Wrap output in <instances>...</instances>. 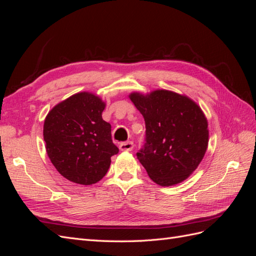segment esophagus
I'll list each match as a JSON object with an SVG mask.
<instances>
[{"instance_id": "1", "label": "esophagus", "mask_w": 256, "mask_h": 256, "mask_svg": "<svg viewBox=\"0 0 256 256\" xmlns=\"http://www.w3.org/2000/svg\"><path fill=\"white\" fill-rule=\"evenodd\" d=\"M120 150L122 152H131L134 150V143L131 141H128V142H122L120 143Z\"/></svg>"}]
</instances>
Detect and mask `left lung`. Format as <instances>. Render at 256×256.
I'll return each mask as SVG.
<instances>
[{"label": "left lung", "mask_w": 256, "mask_h": 256, "mask_svg": "<svg viewBox=\"0 0 256 256\" xmlns=\"http://www.w3.org/2000/svg\"><path fill=\"white\" fill-rule=\"evenodd\" d=\"M129 98L145 120L146 143L136 156L150 180L162 187L187 180L208 146V122L200 106L168 90L134 92Z\"/></svg>", "instance_id": "1"}]
</instances>
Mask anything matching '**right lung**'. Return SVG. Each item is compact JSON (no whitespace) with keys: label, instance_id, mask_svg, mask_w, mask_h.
Segmentation results:
<instances>
[{"label":"right lung","instance_id":"obj_1","mask_svg":"<svg viewBox=\"0 0 256 256\" xmlns=\"http://www.w3.org/2000/svg\"><path fill=\"white\" fill-rule=\"evenodd\" d=\"M106 102L80 92L54 106L44 122L46 150L58 172L69 182L88 186L106 174L118 152L111 125L102 120Z\"/></svg>","mask_w":256,"mask_h":256}]
</instances>
